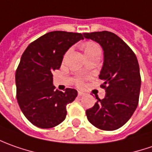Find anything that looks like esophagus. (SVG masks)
<instances>
[{
    "label": "esophagus",
    "mask_w": 152,
    "mask_h": 152,
    "mask_svg": "<svg viewBox=\"0 0 152 152\" xmlns=\"http://www.w3.org/2000/svg\"><path fill=\"white\" fill-rule=\"evenodd\" d=\"M83 95H84V93H83V92H78V96H79V97H81V96H83Z\"/></svg>",
    "instance_id": "34e87169"
}]
</instances>
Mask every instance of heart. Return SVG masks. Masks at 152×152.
<instances>
[{"mask_svg": "<svg viewBox=\"0 0 152 152\" xmlns=\"http://www.w3.org/2000/svg\"><path fill=\"white\" fill-rule=\"evenodd\" d=\"M96 49H99V47L97 46L95 43L93 42H87L86 45H84V50L86 51H90L92 50H96ZM78 84H81V81H78Z\"/></svg>", "mask_w": 152, "mask_h": 152, "instance_id": "obj_1", "label": "heart"}]
</instances>
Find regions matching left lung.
Returning a JSON list of instances; mask_svg holds the SVG:
<instances>
[{
	"label": "left lung",
	"mask_w": 152,
	"mask_h": 152,
	"mask_svg": "<svg viewBox=\"0 0 152 152\" xmlns=\"http://www.w3.org/2000/svg\"><path fill=\"white\" fill-rule=\"evenodd\" d=\"M83 35L102 48L103 65L99 78L106 92L103 99L97 98L95 105L86 110V117L100 129H118L138 106L141 84L138 60L132 50L113 33L102 31Z\"/></svg>",
	"instance_id": "8db88e82"
}]
</instances>
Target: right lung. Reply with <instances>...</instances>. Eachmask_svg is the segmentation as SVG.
Here are the masks:
<instances>
[{
  "instance_id": "obj_1",
  "label": "right lung",
  "mask_w": 152,
  "mask_h": 152,
  "mask_svg": "<svg viewBox=\"0 0 152 152\" xmlns=\"http://www.w3.org/2000/svg\"><path fill=\"white\" fill-rule=\"evenodd\" d=\"M83 39L78 33L50 32L31 43L22 55L16 71L17 99L35 126L53 128L65 120L66 105L75 100L77 91H55L52 72L60 69L66 51Z\"/></svg>"
}]
</instances>
